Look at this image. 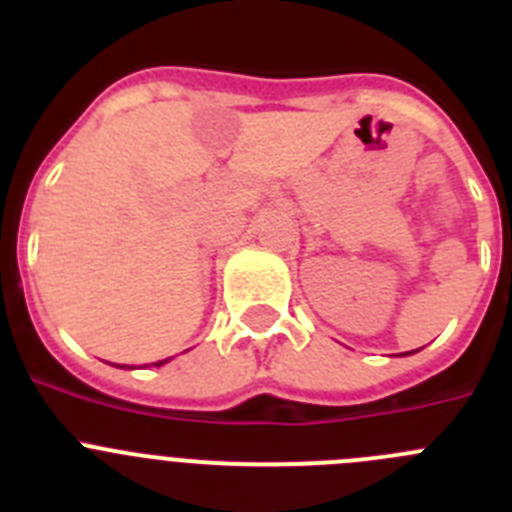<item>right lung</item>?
Returning <instances> with one entry per match:
<instances>
[{
  "label": "right lung",
  "mask_w": 512,
  "mask_h": 512,
  "mask_svg": "<svg viewBox=\"0 0 512 512\" xmlns=\"http://www.w3.org/2000/svg\"><path fill=\"white\" fill-rule=\"evenodd\" d=\"M161 364H164V361H158V364H156V366H161Z\"/></svg>",
  "instance_id": "obj_1"
}]
</instances>
